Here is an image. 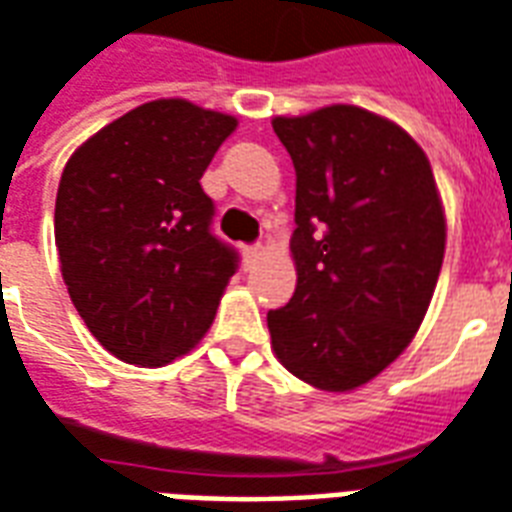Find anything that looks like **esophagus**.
<instances>
[{
    "instance_id": "34e87169",
    "label": "esophagus",
    "mask_w": 512,
    "mask_h": 512,
    "mask_svg": "<svg viewBox=\"0 0 512 512\" xmlns=\"http://www.w3.org/2000/svg\"><path fill=\"white\" fill-rule=\"evenodd\" d=\"M264 256V248L261 245H248L245 248V261H259Z\"/></svg>"
}]
</instances>
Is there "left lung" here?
<instances>
[{"mask_svg": "<svg viewBox=\"0 0 512 512\" xmlns=\"http://www.w3.org/2000/svg\"><path fill=\"white\" fill-rule=\"evenodd\" d=\"M297 172V288L272 351L313 388L370 383L413 343L445 256V207L410 134L356 105L275 115Z\"/></svg>", "mask_w": 512, "mask_h": 512, "instance_id": "1", "label": "left lung"}]
</instances>
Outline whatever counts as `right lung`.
Returning a JSON list of instances; mask_svg holds the SVG:
<instances>
[{"label":"right lung","mask_w":512,"mask_h":512,"mask_svg":"<svg viewBox=\"0 0 512 512\" xmlns=\"http://www.w3.org/2000/svg\"><path fill=\"white\" fill-rule=\"evenodd\" d=\"M234 129V115L153 99L69 156L53 215L61 278L115 359L164 367L213 324L237 256L210 234L199 180Z\"/></svg>","instance_id":"obj_1"}]
</instances>
